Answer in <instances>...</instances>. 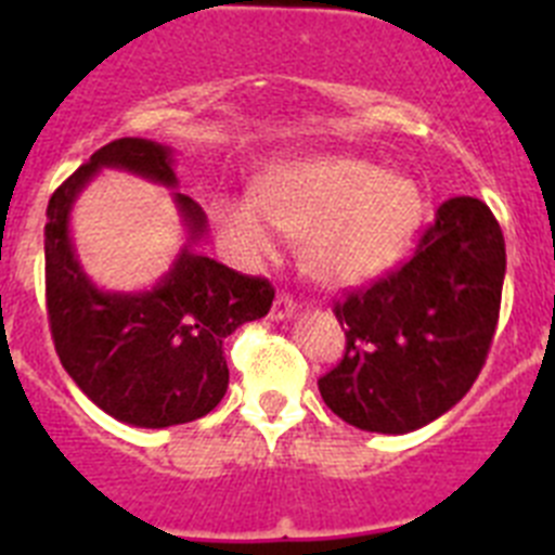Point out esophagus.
<instances>
[{
    "mask_svg": "<svg viewBox=\"0 0 555 555\" xmlns=\"http://www.w3.org/2000/svg\"><path fill=\"white\" fill-rule=\"evenodd\" d=\"M294 311H297V302H294L288 294H278V300H274L272 306V320H288Z\"/></svg>",
    "mask_w": 555,
    "mask_h": 555,
    "instance_id": "esophagus-1",
    "label": "esophagus"
}]
</instances>
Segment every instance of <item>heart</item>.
<instances>
[{"label":"heart","mask_w":555,"mask_h":555,"mask_svg":"<svg viewBox=\"0 0 555 555\" xmlns=\"http://www.w3.org/2000/svg\"><path fill=\"white\" fill-rule=\"evenodd\" d=\"M425 214L414 178L352 155H313L269 166L253 197L224 194L210 217L230 249L258 261L278 247V230L297 238L308 274L356 286L395 267Z\"/></svg>","instance_id":"heart-1"}]
</instances>
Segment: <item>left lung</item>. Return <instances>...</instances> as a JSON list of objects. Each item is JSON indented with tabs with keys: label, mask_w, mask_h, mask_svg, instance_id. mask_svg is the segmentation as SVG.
<instances>
[{
	"label": "left lung",
	"mask_w": 555,
	"mask_h": 555,
	"mask_svg": "<svg viewBox=\"0 0 555 555\" xmlns=\"http://www.w3.org/2000/svg\"><path fill=\"white\" fill-rule=\"evenodd\" d=\"M506 242L487 203L439 205L416 253L336 302L345 358L320 377L327 409L370 434H411L475 384L498 327Z\"/></svg>",
	"instance_id": "8db88e82"
}]
</instances>
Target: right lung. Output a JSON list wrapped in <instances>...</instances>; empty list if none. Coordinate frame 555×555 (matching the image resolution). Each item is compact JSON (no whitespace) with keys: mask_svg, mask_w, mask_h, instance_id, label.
Masks as SVG:
<instances>
[{"mask_svg":"<svg viewBox=\"0 0 555 555\" xmlns=\"http://www.w3.org/2000/svg\"><path fill=\"white\" fill-rule=\"evenodd\" d=\"M100 169L178 185L175 155L150 139H119L96 150L52 194L43 228L47 313L63 370L105 414L135 428L194 423L228 391L222 341L244 322L267 317L274 288L197 253L208 219L175 191L189 238L169 272L146 292H105L80 267L72 208Z\"/></svg>","mask_w":555,"mask_h":555,"instance_id":"1","label":"right lung"}]
</instances>
